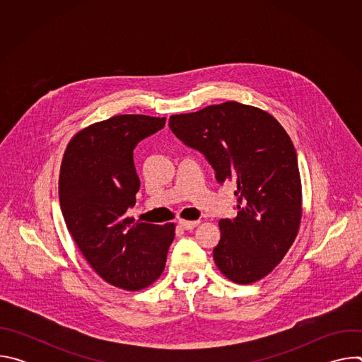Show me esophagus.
<instances>
[{
	"mask_svg": "<svg viewBox=\"0 0 362 362\" xmlns=\"http://www.w3.org/2000/svg\"><path fill=\"white\" fill-rule=\"evenodd\" d=\"M179 225L186 230H192L199 225V221H179Z\"/></svg>",
	"mask_w": 362,
	"mask_h": 362,
	"instance_id": "34e87169",
	"label": "esophagus"
}]
</instances>
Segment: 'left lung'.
Returning a JSON list of instances; mask_svg holds the SVG:
<instances>
[{"label": "left lung", "instance_id": "obj_1", "mask_svg": "<svg viewBox=\"0 0 362 362\" xmlns=\"http://www.w3.org/2000/svg\"><path fill=\"white\" fill-rule=\"evenodd\" d=\"M169 127L203 154L221 185H236L238 214L219 222L216 267L236 284L262 279L291 247L302 215L298 159L289 136L269 113L238 101L175 115Z\"/></svg>", "mask_w": 362, "mask_h": 362}]
</instances>
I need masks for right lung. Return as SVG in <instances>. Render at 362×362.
Listing matches in <instances>:
<instances>
[{
    "label": "right lung",
    "instance_id": "right-lung-1",
    "mask_svg": "<svg viewBox=\"0 0 362 362\" xmlns=\"http://www.w3.org/2000/svg\"><path fill=\"white\" fill-rule=\"evenodd\" d=\"M166 117L122 115L91 124L69 143L60 170V208L78 249L106 282L139 291L166 265L175 225L127 218L140 180L133 150L158 133Z\"/></svg>",
    "mask_w": 362,
    "mask_h": 362
}]
</instances>
